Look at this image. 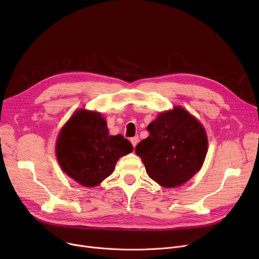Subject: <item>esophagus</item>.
<instances>
[{
  "instance_id": "34e87169",
  "label": "esophagus",
  "mask_w": 259,
  "mask_h": 259,
  "mask_svg": "<svg viewBox=\"0 0 259 259\" xmlns=\"http://www.w3.org/2000/svg\"><path fill=\"white\" fill-rule=\"evenodd\" d=\"M130 142H131L132 146H133V147H135V146L138 145V143H139V137H134V138H131Z\"/></svg>"
}]
</instances>
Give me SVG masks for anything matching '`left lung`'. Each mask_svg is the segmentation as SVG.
<instances>
[{
    "instance_id": "obj_1",
    "label": "left lung",
    "mask_w": 259,
    "mask_h": 259,
    "mask_svg": "<svg viewBox=\"0 0 259 259\" xmlns=\"http://www.w3.org/2000/svg\"><path fill=\"white\" fill-rule=\"evenodd\" d=\"M150 135L135 148L149 178L166 188L181 186L199 171L208 150L200 122L185 109L160 113L147 127Z\"/></svg>"
}]
</instances>
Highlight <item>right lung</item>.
<instances>
[{"mask_svg":"<svg viewBox=\"0 0 259 259\" xmlns=\"http://www.w3.org/2000/svg\"><path fill=\"white\" fill-rule=\"evenodd\" d=\"M56 149L68 176L81 186L94 187L112 174L118 158L133 147L120 134L109 135L100 113L78 110L61 130Z\"/></svg>","mask_w":259,"mask_h":259,"instance_id":"add662e5","label":"right lung"}]
</instances>
